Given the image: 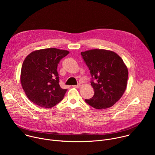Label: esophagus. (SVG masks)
<instances>
[{
  "label": "esophagus",
  "mask_w": 155,
  "mask_h": 155,
  "mask_svg": "<svg viewBox=\"0 0 155 155\" xmlns=\"http://www.w3.org/2000/svg\"><path fill=\"white\" fill-rule=\"evenodd\" d=\"M80 86H81V84H78L77 85H74L73 87H80Z\"/></svg>",
  "instance_id": "1"
}]
</instances>
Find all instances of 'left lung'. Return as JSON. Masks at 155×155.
Instances as JSON below:
<instances>
[{
  "label": "left lung",
  "instance_id": "8db88e82",
  "mask_svg": "<svg viewBox=\"0 0 155 155\" xmlns=\"http://www.w3.org/2000/svg\"><path fill=\"white\" fill-rule=\"evenodd\" d=\"M91 75L94 90L93 97L85 102L96 109L114 105L124 93L128 71L122 59L115 53L104 50H91L81 53Z\"/></svg>",
  "mask_w": 155,
  "mask_h": 155
}]
</instances>
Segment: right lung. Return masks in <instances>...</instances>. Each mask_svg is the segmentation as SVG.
<instances>
[{
    "mask_svg": "<svg viewBox=\"0 0 155 155\" xmlns=\"http://www.w3.org/2000/svg\"><path fill=\"white\" fill-rule=\"evenodd\" d=\"M69 52L56 48L37 50L25 59L21 68V83L28 99L44 108L60 102L68 90L59 85L57 71L60 60Z\"/></svg>",
    "mask_w": 155,
    "mask_h": 155,
    "instance_id": "add662e5",
    "label": "right lung"
}]
</instances>
